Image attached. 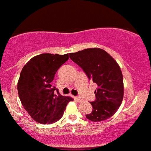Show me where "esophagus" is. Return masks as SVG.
I'll use <instances>...</instances> for the list:
<instances>
[{
	"label": "esophagus",
	"instance_id": "1",
	"mask_svg": "<svg viewBox=\"0 0 151 151\" xmlns=\"http://www.w3.org/2000/svg\"><path fill=\"white\" fill-rule=\"evenodd\" d=\"M75 98H76V100H77V101H80H80H82V98H81L80 96H77V97H76Z\"/></svg>",
	"mask_w": 151,
	"mask_h": 151
}]
</instances>
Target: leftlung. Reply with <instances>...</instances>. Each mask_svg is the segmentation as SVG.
<instances>
[{"label":"left lung","mask_w":151,"mask_h":151,"mask_svg":"<svg viewBox=\"0 0 151 151\" xmlns=\"http://www.w3.org/2000/svg\"><path fill=\"white\" fill-rule=\"evenodd\" d=\"M69 56L82 68L89 80L98 85L95 90L96 101L90 102L93 111L87 114V119L97 122L111 117L124 97L123 76L118 63L107 52L98 47L71 53Z\"/></svg>","instance_id":"1"}]
</instances>
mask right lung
I'll return each instance as SVG.
<instances>
[{
	"mask_svg": "<svg viewBox=\"0 0 151 151\" xmlns=\"http://www.w3.org/2000/svg\"><path fill=\"white\" fill-rule=\"evenodd\" d=\"M68 59L69 53H42L32 58L20 73L19 97L25 110L38 123L50 124L58 121L68 103L73 101L71 97L61 96L52 85L56 71Z\"/></svg>",
	"mask_w": 151,
	"mask_h": 151,
	"instance_id": "add662e5",
	"label": "right lung"
}]
</instances>
